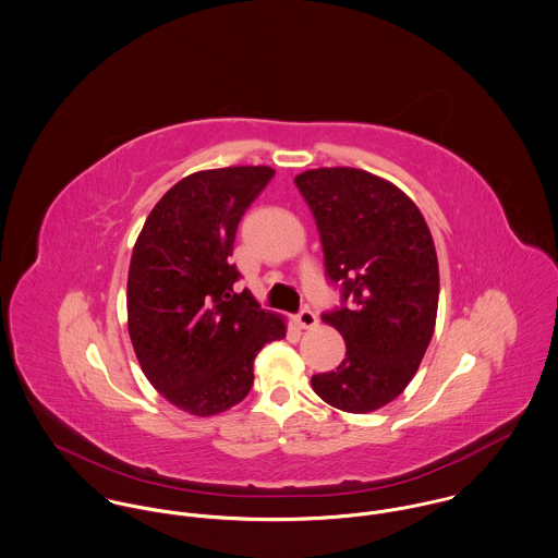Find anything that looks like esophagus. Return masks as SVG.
Returning <instances> with one entry per match:
<instances>
[{"label": "esophagus", "instance_id": "34e87169", "mask_svg": "<svg viewBox=\"0 0 558 558\" xmlns=\"http://www.w3.org/2000/svg\"><path fill=\"white\" fill-rule=\"evenodd\" d=\"M295 320H298V325H300L302 329H312V327H316V325H318L316 314L308 308L302 310V312L295 316Z\"/></svg>", "mask_w": 558, "mask_h": 558}]
</instances>
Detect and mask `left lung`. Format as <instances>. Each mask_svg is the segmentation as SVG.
<instances>
[{
  "instance_id": "left-lung-1",
  "label": "left lung",
  "mask_w": 558,
  "mask_h": 558,
  "mask_svg": "<svg viewBox=\"0 0 558 558\" xmlns=\"http://www.w3.org/2000/svg\"><path fill=\"white\" fill-rule=\"evenodd\" d=\"M314 214L327 276L349 306L323 314L347 355L312 376L320 400L372 413L396 400L420 368L438 308V260L430 229L409 194L353 167L310 169L295 178Z\"/></svg>"
}]
</instances>
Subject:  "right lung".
<instances>
[{"label": "right lung", "mask_w": 558, "mask_h": 558, "mask_svg": "<svg viewBox=\"0 0 558 558\" xmlns=\"http://www.w3.org/2000/svg\"><path fill=\"white\" fill-rule=\"evenodd\" d=\"M271 167L196 171L149 211L128 269V333L147 380L196 417L229 411L248 396L254 357L287 336V318L263 310L240 278L235 231Z\"/></svg>", "instance_id": "1"}]
</instances>
